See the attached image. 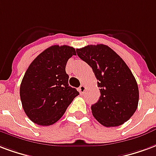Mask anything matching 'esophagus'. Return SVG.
<instances>
[{"mask_svg": "<svg viewBox=\"0 0 156 156\" xmlns=\"http://www.w3.org/2000/svg\"><path fill=\"white\" fill-rule=\"evenodd\" d=\"M85 90H86V86L85 85H81L79 88H78V91L80 92L81 93H83L85 92Z\"/></svg>", "mask_w": 156, "mask_h": 156, "instance_id": "1", "label": "esophagus"}]
</instances>
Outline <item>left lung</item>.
Returning a JSON list of instances; mask_svg holds the SVG:
<instances>
[{
    "mask_svg": "<svg viewBox=\"0 0 156 156\" xmlns=\"http://www.w3.org/2000/svg\"><path fill=\"white\" fill-rule=\"evenodd\" d=\"M76 51L93 69L98 80L101 96L91 107L96 120L106 127L127 122L137 109L139 89L126 63L105 44H90Z\"/></svg>",
    "mask_w": 156,
    "mask_h": 156,
    "instance_id": "8db88e82",
    "label": "left lung"
}]
</instances>
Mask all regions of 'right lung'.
<instances>
[{
    "instance_id": "obj_1",
    "label": "right lung",
    "mask_w": 156,
    "mask_h": 156,
    "mask_svg": "<svg viewBox=\"0 0 156 156\" xmlns=\"http://www.w3.org/2000/svg\"><path fill=\"white\" fill-rule=\"evenodd\" d=\"M76 55L74 48L53 45L34 58L26 70L20 87L23 109L40 126L55 124L79 94L69 85L67 62Z\"/></svg>"
}]
</instances>
